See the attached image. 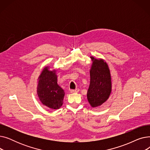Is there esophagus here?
Returning a JSON list of instances; mask_svg holds the SVG:
<instances>
[{
	"instance_id": "34e87169",
	"label": "esophagus",
	"mask_w": 150,
	"mask_h": 150,
	"mask_svg": "<svg viewBox=\"0 0 150 150\" xmlns=\"http://www.w3.org/2000/svg\"><path fill=\"white\" fill-rule=\"evenodd\" d=\"M70 92L71 93H77V92H79V89H71V90H70Z\"/></svg>"
}]
</instances>
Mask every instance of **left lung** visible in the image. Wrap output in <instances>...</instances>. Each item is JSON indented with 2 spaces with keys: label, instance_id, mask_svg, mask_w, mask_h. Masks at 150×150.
I'll return each mask as SVG.
<instances>
[{
  "label": "left lung",
  "instance_id": "8db88e82",
  "mask_svg": "<svg viewBox=\"0 0 150 150\" xmlns=\"http://www.w3.org/2000/svg\"><path fill=\"white\" fill-rule=\"evenodd\" d=\"M92 64L90 70V85L87 92L88 100L92 108L101 105L109 98L112 91L111 76L107 63L103 59L91 57Z\"/></svg>",
  "mask_w": 150,
  "mask_h": 150
}]
</instances>
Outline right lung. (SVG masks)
I'll list each match as a JSON object with an SVG mask.
<instances>
[{"label":"right lung","mask_w":150,"mask_h":150,"mask_svg":"<svg viewBox=\"0 0 150 150\" xmlns=\"http://www.w3.org/2000/svg\"><path fill=\"white\" fill-rule=\"evenodd\" d=\"M46 66L38 79L37 93L41 103L52 109H58L63 103L65 93L57 83L56 70H49Z\"/></svg>","instance_id":"add662e5"}]
</instances>
